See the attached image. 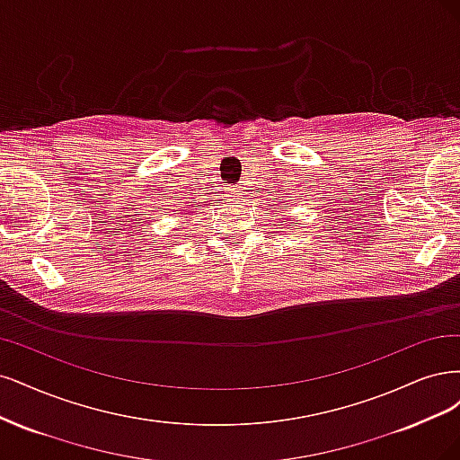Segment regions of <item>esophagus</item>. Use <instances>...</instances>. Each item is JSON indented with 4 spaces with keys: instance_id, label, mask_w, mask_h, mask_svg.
I'll use <instances>...</instances> for the list:
<instances>
[{
    "instance_id": "obj_1",
    "label": "esophagus",
    "mask_w": 460,
    "mask_h": 460,
    "mask_svg": "<svg viewBox=\"0 0 460 460\" xmlns=\"http://www.w3.org/2000/svg\"><path fill=\"white\" fill-rule=\"evenodd\" d=\"M231 195H233V197H234V195H241V189H236V187L231 189Z\"/></svg>"
}]
</instances>
